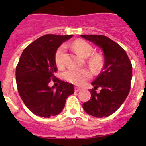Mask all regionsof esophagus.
<instances>
[{"instance_id":"esophagus-1","label":"esophagus","mask_w":146,"mask_h":146,"mask_svg":"<svg viewBox=\"0 0 146 146\" xmlns=\"http://www.w3.org/2000/svg\"><path fill=\"white\" fill-rule=\"evenodd\" d=\"M80 89H80V87H77V86L74 87V90H75V92H79Z\"/></svg>"}]
</instances>
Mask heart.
I'll return each instance as SVG.
<instances>
[{"label":"heart","instance_id":"obj_1","mask_svg":"<svg viewBox=\"0 0 146 146\" xmlns=\"http://www.w3.org/2000/svg\"><path fill=\"white\" fill-rule=\"evenodd\" d=\"M73 48L80 57L84 58L90 56L93 50L91 44H89L88 42L82 39L76 40L73 43ZM64 49H65L64 46H60L55 53V63L59 68L64 66L63 56H64ZM88 64L93 70H98L102 66V58L98 55H93L89 59ZM91 76L92 74L90 71L87 69L68 70L64 73V77L66 81L76 86H82L85 84L86 82L91 78Z\"/></svg>","mask_w":146,"mask_h":146}]
</instances>
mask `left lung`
I'll return each mask as SVG.
<instances>
[{
	"label": "left lung",
	"mask_w": 146,
	"mask_h": 146,
	"mask_svg": "<svg viewBox=\"0 0 146 146\" xmlns=\"http://www.w3.org/2000/svg\"><path fill=\"white\" fill-rule=\"evenodd\" d=\"M103 50L102 72L92 83L91 98L82 104L84 111L96 117H108L117 110L129 95L131 85L132 64L127 53L111 38L102 35H81ZM100 87V93L96 89Z\"/></svg>",
	"instance_id": "1"
}]
</instances>
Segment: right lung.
Segmentation results:
<instances>
[{
    "mask_svg": "<svg viewBox=\"0 0 146 146\" xmlns=\"http://www.w3.org/2000/svg\"><path fill=\"white\" fill-rule=\"evenodd\" d=\"M72 36L43 35L22 53L16 68L17 89L24 104L35 115L42 117L57 115L63 111L66 98L74 92L73 84L54 76L57 70L55 53L63 42ZM51 80L58 82V86L49 87Z\"/></svg>",
    "mask_w": 146,
    "mask_h": 146,
    "instance_id": "right-lung-1",
    "label": "right lung"
}]
</instances>
